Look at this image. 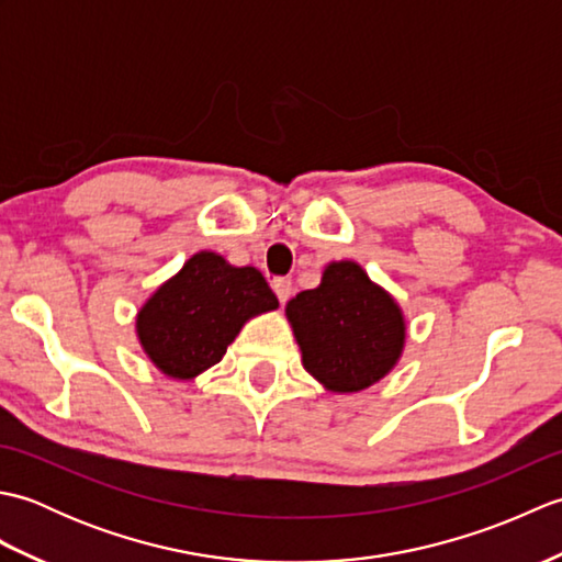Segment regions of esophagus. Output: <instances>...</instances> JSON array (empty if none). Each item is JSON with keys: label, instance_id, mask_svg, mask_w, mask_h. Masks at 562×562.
Instances as JSON below:
<instances>
[{"label": "esophagus", "instance_id": "34e87169", "mask_svg": "<svg viewBox=\"0 0 562 562\" xmlns=\"http://www.w3.org/2000/svg\"><path fill=\"white\" fill-rule=\"evenodd\" d=\"M272 292L278 294V300H280V304H284L292 296V280H288V278H274L272 280Z\"/></svg>", "mask_w": 562, "mask_h": 562}]
</instances>
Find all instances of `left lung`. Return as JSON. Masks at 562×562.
<instances>
[{"label":"left lung","instance_id":"1","mask_svg":"<svg viewBox=\"0 0 562 562\" xmlns=\"http://www.w3.org/2000/svg\"><path fill=\"white\" fill-rule=\"evenodd\" d=\"M302 364L333 393H357L398 364L405 318L398 302L369 280L360 262H328L316 290L284 306Z\"/></svg>","mask_w":562,"mask_h":562}]
</instances>
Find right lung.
<instances>
[{
    "mask_svg": "<svg viewBox=\"0 0 562 562\" xmlns=\"http://www.w3.org/2000/svg\"><path fill=\"white\" fill-rule=\"evenodd\" d=\"M272 308L278 296L260 270L200 250L142 304L135 330L161 374L190 381L222 360L248 318Z\"/></svg>",
    "mask_w": 562,
    "mask_h": 562,
    "instance_id": "add662e5",
    "label": "right lung"
}]
</instances>
